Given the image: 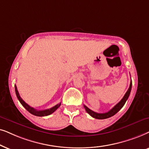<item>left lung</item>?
<instances>
[{"instance_id":"obj_1","label":"left lung","mask_w":149,"mask_h":149,"mask_svg":"<svg viewBox=\"0 0 149 149\" xmlns=\"http://www.w3.org/2000/svg\"><path fill=\"white\" fill-rule=\"evenodd\" d=\"M132 82L131 81L130 87H129L127 91L126 92L125 95H124V97H123L122 100H120V102H118V104L114 107V108H112L110 111H108V112H106V113H97V112H94V111L90 110V109H89L88 107H86L84 105V107L85 110H86V112L88 113V114H90L91 116H92V117L95 118H97V119H105V118H110V117H111V116H114V114H116V113H117L118 111H119L120 109H121L123 107L125 104L126 101L127 100L129 96H130V95L131 90H132Z\"/></svg>"}]
</instances>
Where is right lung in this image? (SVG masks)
Here are the masks:
<instances>
[{"mask_svg": "<svg viewBox=\"0 0 149 149\" xmlns=\"http://www.w3.org/2000/svg\"><path fill=\"white\" fill-rule=\"evenodd\" d=\"M15 94H16L17 97V99H18V100L19 101V102L21 103V104L22 105V106L24 107L26 109L27 111H29L31 114L35 115V116H48V115L52 114L53 112H55V111H56L61 106V103H60V104H57V105H56V106H54V107H52V108H51L49 109H47V110H36V109L32 108V107L30 106L29 105H28L21 98V97L19 96L18 91H17V86H15Z\"/></svg>", "mask_w": 149, "mask_h": 149, "instance_id": "obj_1", "label": "right lung"}]
</instances>
